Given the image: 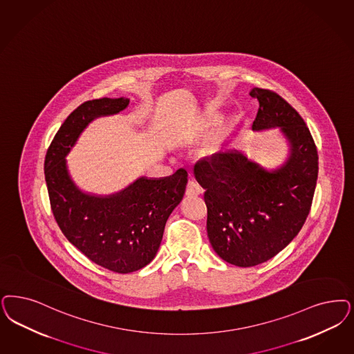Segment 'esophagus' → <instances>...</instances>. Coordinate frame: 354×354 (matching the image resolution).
Listing matches in <instances>:
<instances>
[{
  "label": "esophagus",
  "mask_w": 354,
  "mask_h": 354,
  "mask_svg": "<svg viewBox=\"0 0 354 354\" xmlns=\"http://www.w3.org/2000/svg\"><path fill=\"white\" fill-rule=\"evenodd\" d=\"M203 194V188L200 187V184L196 183V182H188L187 184V189H185V195L187 196H198Z\"/></svg>",
  "instance_id": "esophagus-1"
}]
</instances>
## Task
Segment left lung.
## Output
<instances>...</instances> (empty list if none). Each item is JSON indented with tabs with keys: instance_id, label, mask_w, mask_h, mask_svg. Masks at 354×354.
<instances>
[{
	"instance_id": "obj_1",
	"label": "left lung",
	"mask_w": 354,
	"mask_h": 354,
	"mask_svg": "<svg viewBox=\"0 0 354 354\" xmlns=\"http://www.w3.org/2000/svg\"><path fill=\"white\" fill-rule=\"evenodd\" d=\"M254 131L280 128L290 142L283 166L267 171L236 150L200 159L194 175L205 189L207 232L216 254L238 267L276 257L301 232L317 179V150L304 119L277 93L255 87Z\"/></svg>"
}]
</instances>
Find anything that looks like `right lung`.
<instances>
[{
    "label": "right lung",
    "mask_w": 354,
    "mask_h": 354,
    "mask_svg": "<svg viewBox=\"0 0 354 354\" xmlns=\"http://www.w3.org/2000/svg\"><path fill=\"white\" fill-rule=\"evenodd\" d=\"M129 99L87 100L66 118L49 145L44 175L50 209L66 239L97 266L131 273L147 266L158 251L171 212L183 198L188 174L179 169L162 179L140 178L115 195L81 192L65 157L86 125L97 116L124 110Z\"/></svg>",
    "instance_id": "right-lung-1"
}]
</instances>
